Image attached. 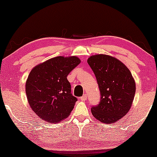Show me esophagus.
<instances>
[{"label":"esophagus","mask_w":157,"mask_h":157,"mask_svg":"<svg viewBox=\"0 0 157 157\" xmlns=\"http://www.w3.org/2000/svg\"><path fill=\"white\" fill-rule=\"evenodd\" d=\"M80 100H82V101H86V100H87V95L85 94H83L82 97H80Z\"/></svg>","instance_id":"esophagus-1"}]
</instances>
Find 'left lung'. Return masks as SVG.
Segmentation results:
<instances>
[{
  "mask_svg": "<svg viewBox=\"0 0 157 157\" xmlns=\"http://www.w3.org/2000/svg\"><path fill=\"white\" fill-rule=\"evenodd\" d=\"M96 77L100 101L92 106L91 113L103 123L123 117L134 100L136 83L129 69L121 61L106 55L91 56L87 60Z\"/></svg>",
  "mask_w": 157,
  "mask_h": 157,
  "instance_id": "left-lung-1",
  "label": "left lung"
}]
</instances>
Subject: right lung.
Returning <instances> with one entry per match:
<instances>
[{
    "mask_svg": "<svg viewBox=\"0 0 157 157\" xmlns=\"http://www.w3.org/2000/svg\"><path fill=\"white\" fill-rule=\"evenodd\" d=\"M80 63L75 56H58L32 68L26 82V97L41 120L57 123L69 116L77 99L71 93L67 76Z\"/></svg>",
    "mask_w": 157,
    "mask_h": 157,
    "instance_id": "1",
    "label": "right lung"
}]
</instances>
